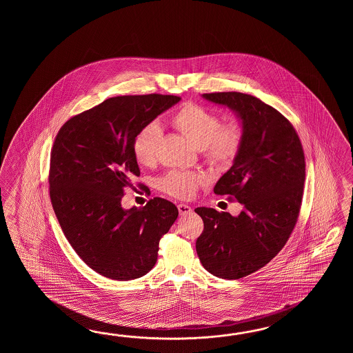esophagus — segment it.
Listing matches in <instances>:
<instances>
[{"instance_id": "obj_1", "label": "esophagus", "mask_w": 353, "mask_h": 353, "mask_svg": "<svg viewBox=\"0 0 353 353\" xmlns=\"http://www.w3.org/2000/svg\"><path fill=\"white\" fill-rule=\"evenodd\" d=\"M178 210H179V213L181 216L192 213V208H190L189 205H187V204H178Z\"/></svg>"}]
</instances>
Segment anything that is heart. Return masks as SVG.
<instances>
[{"instance_id":"heart-1","label":"heart","mask_w":353,"mask_h":353,"mask_svg":"<svg viewBox=\"0 0 353 353\" xmlns=\"http://www.w3.org/2000/svg\"><path fill=\"white\" fill-rule=\"evenodd\" d=\"M170 123L201 151L203 160L216 169L232 165L240 154L243 143V130L236 121L221 122L214 111L188 102L170 116ZM161 135L158 123H148L137 131L132 141V154L136 161L150 166L157 160V148ZM201 174L183 170H170L159 178L157 185L161 192L178 199H190L204 184Z\"/></svg>"}]
</instances>
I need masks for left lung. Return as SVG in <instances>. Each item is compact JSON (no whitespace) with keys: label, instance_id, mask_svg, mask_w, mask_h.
I'll list each match as a JSON object with an SVG mask.
<instances>
[{"label":"left lung","instance_id":"left-lung-1","mask_svg":"<svg viewBox=\"0 0 353 353\" xmlns=\"http://www.w3.org/2000/svg\"><path fill=\"white\" fill-rule=\"evenodd\" d=\"M228 105L242 120L243 143L214 193L228 195L243 210L237 217L196 208L204 228L195 243L203 268L217 278L236 280L260 270L285 246L299 217L305 158L290 121L259 98L240 92L204 93Z\"/></svg>","mask_w":353,"mask_h":353}]
</instances>
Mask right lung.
I'll return each instance as SVG.
<instances>
[{
  "instance_id": "obj_1",
  "label": "right lung",
  "mask_w": 353,
  "mask_h": 353,
  "mask_svg": "<svg viewBox=\"0 0 353 353\" xmlns=\"http://www.w3.org/2000/svg\"><path fill=\"white\" fill-rule=\"evenodd\" d=\"M179 101L158 93L108 98L69 119L54 140L49 194L55 216L77 255L105 278L148 274L178 218L173 203L159 196L130 210L121 199L140 175L132 154L137 131Z\"/></svg>"
}]
</instances>
